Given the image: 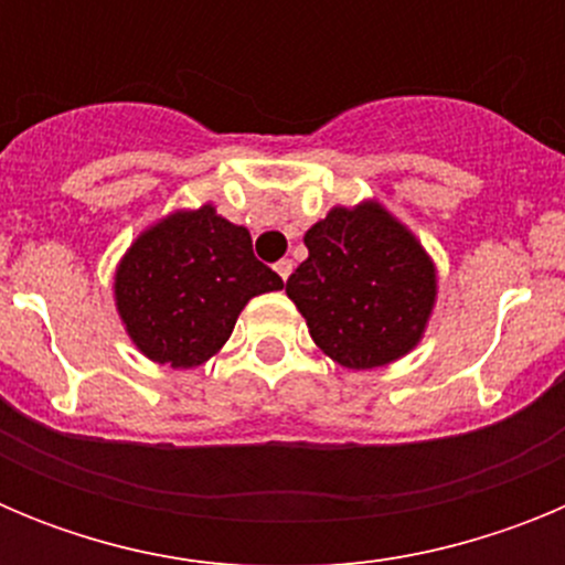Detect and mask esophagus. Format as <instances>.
<instances>
[{"instance_id":"34e87169","label":"esophagus","mask_w":565,"mask_h":565,"mask_svg":"<svg viewBox=\"0 0 565 565\" xmlns=\"http://www.w3.org/2000/svg\"><path fill=\"white\" fill-rule=\"evenodd\" d=\"M274 271H277L279 277H282V282H286V279L291 277V271H294V263H291V259H279L277 266H274Z\"/></svg>"}]
</instances>
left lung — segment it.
Masks as SVG:
<instances>
[{
	"instance_id": "8db88e82",
	"label": "left lung",
	"mask_w": 565,
	"mask_h": 565,
	"mask_svg": "<svg viewBox=\"0 0 565 565\" xmlns=\"http://www.w3.org/2000/svg\"><path fill=\"white\" fill-rule=\"evenodd\" d=\"M308 259L286 294L317 348L348 371L398 362L424 339L438 268L422 239L376 198L333 206L306 232Z\"/></svg>"
}]
</instances>
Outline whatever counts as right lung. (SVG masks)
Segmentation results:
<instances>
[{
  "instance_id": "right-lung-1",
  "label": "right lung",
  "mask_w": 565,
  "mask_h": 565,
  "mask_svg": "<svg viewBox=\"0 0 565 565\" xmlns=\"http://www.w3.org/2000/svg\"><path fill=\"white\" fill-rule=\"evenodd\" d=\"M282 279L252 252L246 226L212 203L172 209L149 223L113 274L115 311L147 359L192 371L217 356L239 311Z\"/></svg>"
}]
</instances>
